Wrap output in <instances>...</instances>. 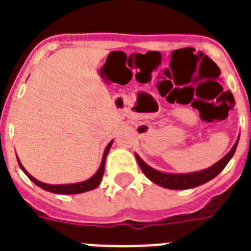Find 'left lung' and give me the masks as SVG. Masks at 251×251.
I'll return each mask as SVG.
<instances>
[{
	"label": "left lung",
	"instance_id": "8db88e82",
	"mask_svg": "<svg viewBox=\"0 0 251 251\" xmlns=\"http://www.w3.org/2000/svg\"><path fill=\"white\" fill-rule=\"evenodd\" d=\"M238 142L234 145V147L231 148L227 154H226L224 158H221L220 161L215 163L214 166H211L207 170L200 171V172H195V174H186V175H171V174H165V172H159L157 170H153L150 166H147L145 162L139 158L138 154H136L137 162H138L139 167L143 171V174L153 181L154 183H157L158 186L162 187L170 188V190H186V188H192L196 187V186H200L202 183H206L207 181L212 179L214 177H216L217 175L220 174L221 171L225 168V166L227 165V162L230 161L232 156H234L236 147H238Z\"/></svg>",
	"mask_w": 251,
	"mask_h": 251
}]
</instances>
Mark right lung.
<instances>
[{"mask_svg":"<svg viewBox=\"0 0 251 251\" xmlns=\"http://www.w3.org/2000/svg\"><path fill=\"white\" fill-rule=\"evenodd\" d=\"M112 143H113V141L110 142L109 145L106 146L105 151H104L103 159H101V165H100V167H99V170L97 171V174H95L93 177H90L89 179L84 181V182L73 183V185H48V183L40 182V181H37L36 178H34V177L31 176L27 171L24 168V166H22L20 162H19V165H20V167H21V170L26 174V176H27L28 178H30L31 181L35 183V185H37L39 187L44 188V190H46V191L54 192V194H61V195L81 194V192H86V191H90V190H94L95 187H98V186H99V183H100V179H101V177H103V174H104L105 157H106V154H108V152H109ZM17 161H19V159H17Z\"/></svg>","mask_w":251,"mask_h":251,"instance_id":"1","label":"right lung"}]
</instances>
